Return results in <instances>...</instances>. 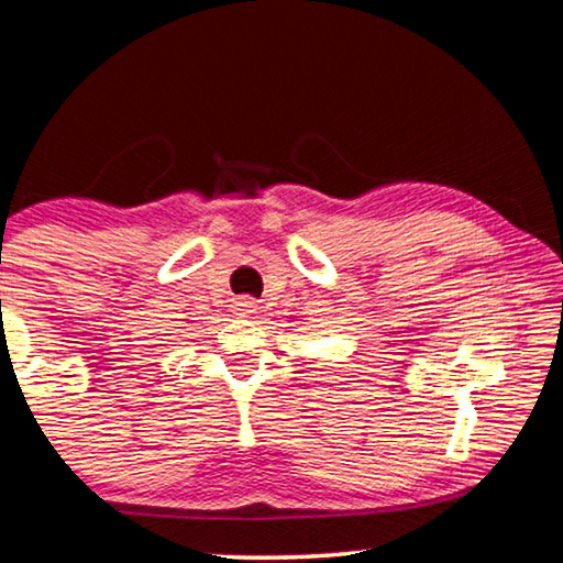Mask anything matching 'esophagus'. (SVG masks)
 I'll list each match as a JSON object with an SVG mask.
<instances>
[{
  "mask_svg": "<svg viewBox=\"0 0 563 563\" xmlns=\"http://www.w3.org/2000/svg\"><path fill=\"white\" fill-rule=\"evenodd\" d=\"M235 312H238V316H251V312H255L253 298H238L235 300Z\"/></svg>",
  "mask_w": 563,
  "mask_h": 563,
  "instance_id": "1",
  "label": "esophagus"
}]
</instances>
